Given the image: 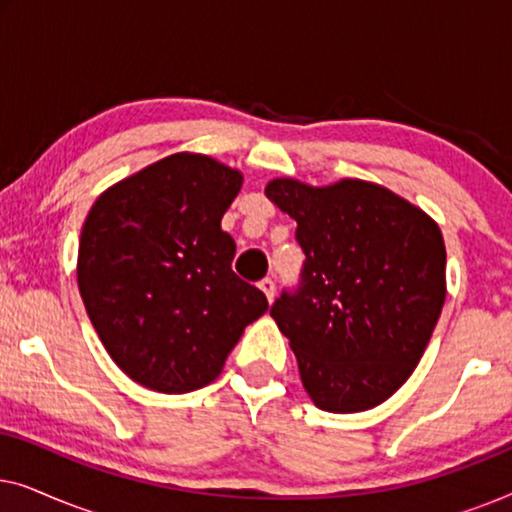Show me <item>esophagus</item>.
I'll return each mask as SVG.
<instances>
[{"label": "esophagus", "instance_id": "1", "mask_svg": "<svg viewBox=\"0 0 512 512\" xmlns=\"http://www.w3.org/2000/svg\"><path fill=\"white\" fill-rule=\"evenodd\" d=\"M258 286H261V291L265 293V296H268V300L272 303V300H275V291H277L275 279H272V277H265V279H261V282H258Z\"/></svg>", "mask_w": 512, "mask_h": 512}]
</instances>
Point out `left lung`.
Here are the masks:
<instances>
[{"label": "left lung", "instance_id": "obj_1", "mask_svg": "<svg viewBox=\"0 0 512 512\" xmlns=\"http://www.w3.org/2000/svg\"><path fill=\"white\" fill-rule=\"evenodd\" d=\"M265 195L296 219L305 261L270 307L317 408L361 412L412 375L445 303V242L422 209L359 179Z\"/></svg>", "mask_w": 512, "mask_h": 512}]
</instances>
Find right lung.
Segmentation results:
<instances>
[{"label":"right lung","instance_id":"right-lung-1","mask_svg":"<svg viewBox=\"0 0 512 512\" xmlns=\"http://www.w3.org/2000/svg\"><path fill=\"white\" fill-rule=\"evenodd\" d=\"M242 174L174 153L102 193L79 242V291L125 375L160 394L216 380L268 298L233 272L221 216Z\"/></svg>","mask_w":512,"mask_h":512}]
</instances>
